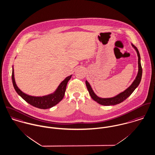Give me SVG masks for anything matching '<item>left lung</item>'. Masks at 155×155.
Masks as SVG:
<instances>
[{"mask_svg":"<svg viewBox=\"0 0 155 155\" xmlns=\"http://www.w3.org/2000/svg\"><path fill=\"white\" fill-rule=\"evenodd\" d=\"M131 44L137 53L139 71H138L137 75L136 78V79L134 81V82L132 83V84H131L126 90H125L124 92L120 93V94H118V95H117L113 98H101L95 95V94L93 91L91 85L87 82V81H86V85L87 89L89 91V95H91L92 98L95 101H96L97 102H98L99 104L102 105L109 106V105H115L118 104L123 102L128 97H130V95L134 92V91L136 89V88L139 86V84L140 83L141 76H142V68L141 66L140 56L139 50L137 48V47H135L134 45H133V44Z\"/></svg>","mask_w":155,"mask_h":155,"instance_id":"1","label":"left lung"}]
</instances>
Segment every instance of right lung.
<instances>
[{
  "label": "right lung",
  "instance_id": "1",
  "mask_svg": "<svg viewBox=\"0 0 155 155\" xmlns=\"http://www.w3.org/2000/svg\"><path fill=\"white\" fill-rule=\"evenodd\" d=\"M71 75L67 77L58 86V88L57 89L55 92H54V94L43 97H33L24 94L18 88L15 81L14 68L12 69V83L15 89L18 94L30 105L40 109L50 108L56 105L62 100L64 96L68 82L71 79Z\"/></svg>",
  "mask_w": 155,
  "mask_h": 155
}]
</instances>
